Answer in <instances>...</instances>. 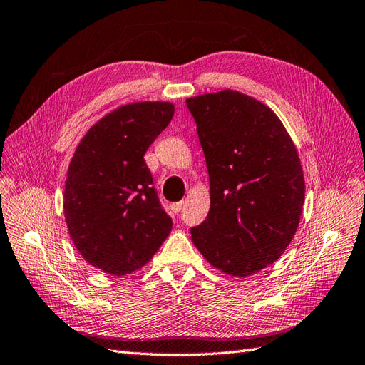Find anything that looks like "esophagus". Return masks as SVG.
Returning a JSON list of instances; mask_svg holds the SVG:
<instances>
[{
    "label": "esophagus",
    "instance_id": "34e87169",
    "mask_svg": "<svg viewBox=\"0 0 365 365\" xmlns=\"http://www.w3.org/2000/svg\"><path fill=\"white\" fill-rule=\"evenodd\" d=\"M183 205H185L183 202H175V203H173V205H171V210H173L175 214H177V212H180V211H182V207H183Z\"/></svg>",
    "mask_w": 365,
    "mask_h": 365
}]
</instances>
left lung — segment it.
I'll use <instances>...</instances> for the list:
<instances>
[{"label":"left lung","mask_w":365,"mask_h":365,"mask_svg":"<svg viewBox=\"0 0 365 365\" xmlns=\"http://www.w3.org/2000/svg\"><path fill=\"white\" fill-rule=\"evenodd\" d=\"M210 173L211 207L191 227L206 262L232 277L275 263L297 232L304 175L277 114L235 90L186 99Z\"/></svg>","instance_id":"1"}]
</instances>
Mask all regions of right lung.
I'll list each match as a JSON object with an SVG mask.
<instances>
[{"label":"right lung","instance_id":"right-lung-1","mask_svg":"<svg viewBox=\"0 0 365 365\" xmlns=\"http://www.w3.org/2000/svg\"><path fill=\"white\" fill-rule=\"evenodd\" d=\"M171 102H134L99 119L68 165L64 215L73 245L102 272L128 275L170 235L143 155L173 119Z\"/></svg>","mask_w":365,"mask_h":365}]
</instances>
